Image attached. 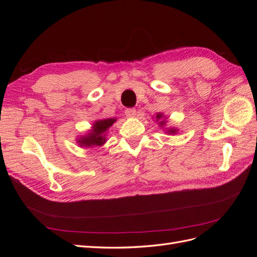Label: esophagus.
<instances>
[{
    "mask_svg": "<svg viewBox=\"0 0 257 257\" xmlns=\"http://www.w3.org/2000/svg\"><path fill=\"white\" fill-rule=\"evenodd\" d=\"M125 115L127 116V118H134V116L136 115L135 108H127V109H125Z\"/></svg>",
    "mask_w": 257,
    "mask_h": 257,
    "instance_id": "esophagus-1",
    "label": "esophagus"
}]
</instances>
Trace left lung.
<instances>
[{"mask_svg":"<svg viewBox=\"0 0 257 257\" xmlns=\"http://www.w3.org/2000/svg\"><path fill=\"white\" fill-rule=\"evenodd\" d=\"M162 118V114L161 113H158L157 114V119H161ZM161 123V125H163V124H164L165 123V121L164 120H163L162 122H160ZM168 133H170V134H175L176 133V130H174V128H170L169 131H168Z\"/></svg>","mask_w":257,"mask_h":257,"instance_id":"1","label":"left lung"}]
</instances>
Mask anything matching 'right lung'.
<instances>
[{
  "label": "right lung",
  "instance_id": "add662e5",
  "mask_svg": "<svg viewBox=\"0 0 257 257\" xmlns=\"http://www.w3.org/2000/svg\"><path fill=\"white\" fill-rule=\"evenodd\" d=\"M115 119H104V120H98L94 123L93 125V130L88 136H84L81 139H79L80 146L85 147H91V146H102L105 144V132L107 128L111 126Z\"/></svg>",
  "mask_w": 257,
  "mask_h": 257
}]
</instances>
